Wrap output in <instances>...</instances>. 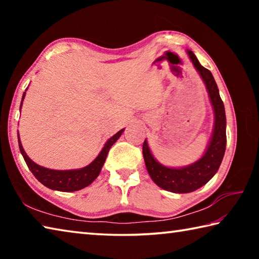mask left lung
Returning <instances> with one entry per match:
<instances>
[{"mask_svg":"<svg viewBox=\"0 0 259 259\" xmlns=\"http://www.w3.org/2000/svg\"><path fill=\"white\" fill-rule=\"evenodd\" d=\"M193 65L207 88L214 113L213 133L204 155L194 163L183 168H168L159 163L152 155L148 144H143V155L147 171L157 186L172 193H190L198 190L211 179L218 171L226 148V115L224 103L219 96L216 81L209 69L201 66L198 58L187 50Z\"/></svg>","mask_w":259,"mask_h":259,"instance_id":"1","label":"left lung"}]
</instances>
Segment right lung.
Here are the masks:
<instances>
[{
  "instance_id": "add662e5",
  "label": "right lung",
  "mask_w": 259,
  "mask_h": 259,
  "mask_svg": "<svg viewBox=\"0 0 259 259\" xmlns=\"http://www.w3.org/2000/svg\"><path fill=\"white\" fill-rule=\"evenodd\" d=\"M25 94L26 93H24L23 95V100L25 98ZM21 104H23V102H21ZM123 130L124 129L120 130L119 133H116L113 137L107 140L105 146L103 147L102 152L99 153L98 156L96 157L89 165L76 170H54L36 164L35 162L29 159L27 154H26L23 145H21L20 143L18 135L19 150L21 152V154H23L24 160L30 171H32L35 178H36L40 183H42L43 185L51 188V190L60 192H74L82 190V188L90 185V184L98 177L100 170L103 168V164L105 163V160H106L109 148H111L113 144L120 138V136L123 133Z\"/></svg>"
}]
</instances>
